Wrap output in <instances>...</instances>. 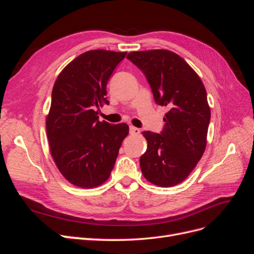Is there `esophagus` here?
<instances>
[{"instance_id":"esophagus-1","label":"esophagus","mask_w":254,"mask_h":254,"mask_svg":"<svg viewBox=\"0 0 254 254\" xmlns=\"http://www.w3.org/2000/svg\"><path fill=\"white\" fill-rule=\"evenodd\" d=\"M129 131H130V134H139L140 133V129L136 128V127H133V126H130L129 128Z\"/></svg>"}]
</instances>
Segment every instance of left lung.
<instances>
[{"label":"left lung","instance_id":"left-lung-1","mask_svg":"<svg viewBox=\"0 0 254 254\" xmlns=\"http://www.w3.org/2000/svg\"><path fill=\"white\" fill-rule=\"evenodd\" d=\"M127 58L145 74L158 105L165 106L163 131H144L147 149L140 158L146 180L161 188L186 180L206 146L211 110L198 74L168 50L131 52Z\"/></svg>","mask_w":254,"mask_h":254}]
</instances>
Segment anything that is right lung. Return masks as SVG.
<instances>
[{"mask_svg":"<svg viewBox=\"0 0 254 254\" xmlns=\"http://www.w3.org/2000/svg\"><path fill=\"white\" fill-rule=\"evenodd\" d=\"M126 52L93 50L72 60L54 83L47 115L50 151L59 172L75 187L92 189L108 180L123 140L125 123L98 121L107 101V82Z\"/></svg>","mask_w":254,"mask_h":254,"instance_id":"right-lung-1","label":"right lung"}]
</instances>
